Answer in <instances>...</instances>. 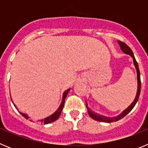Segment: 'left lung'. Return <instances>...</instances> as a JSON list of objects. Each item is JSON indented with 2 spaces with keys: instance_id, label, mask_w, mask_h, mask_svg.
<instances>
[{
  "instance_id": "8db88e82",
  "label": "left lung",
  "mask_w": 148,
  "mask_h": 148,
  "mask_svg": "<svg viewBox=\"0 0 148 148\" xmlns=\"http://www.w3.org/2000/svg\"><path fill=\"white\" fill-rule=\"evenodd\" d=\"M118 43L120 45L121 47V50L124 52L126 54L130 55L131 56L132 58L133 59V64L135 65V67L136 69V72H137V82H138V88H137V92H136V98L133 101V102L130 104L126 110L123 111L122 113L119 115V116H116V117H114V118H109V117H105V116H100V115H98V114H95L93 113L90 110L87 108V102H86V105H87V111H88V114L90 115V116L91 117L92 119H93L94 120H96V121H102V122H108V123H110V122H113V121H119V119H121V118L123 117H125L128 113H130V111L132 110L133 108H134V106L136 105V104L137 101H138V97H139V95H140V92H141V79H140V72H139V69H138V63H137L135 57H134V55H133V51L131 50L129 47L125 43L122 42L121 40H118Z\"/></svg>"
}]
</instances>
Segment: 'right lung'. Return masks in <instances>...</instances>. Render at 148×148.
<instances>
[{"label": "right lung", "mask_w": 148, "mask_h": 148, "mask_svg": "<svg viewBox=\"0 0 148 148\" xmlns=\"http://www.w3.org/2000/svg\"><path fill=\"white\" fill-rule=\"evenodd\" d=\"M69 90H70V89H69V90H66V91L64 92V94H63L62 101H61V105H60V107L58 108V109L56 110V113H54L53 115H52V116H49V117H47V118H46V119H44L41 120V121H40V124H44V125H46V124H49V123L53 122V121H56V120L58 119V117H59L60 115H61V111H62V110H63V108H64V105L65 99H66V95H67ZM14 105H15V104H14ZM15 108H16V107H15ZM20 113L22 115V116H23V117H24V118H26L27 119H28L29 117L27 116V115H26L25 113H21V112H20Z\"/></svg>", "instance_id": "obj_1"}]
</instances>
